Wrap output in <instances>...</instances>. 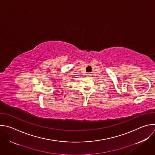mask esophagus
Instances as JSON below:
<instances>
[{"label":"esophagus","instance_id":"esophagus-1","mask_svg":"<svg viewBox=\"0 0 155 155\" xmlns=\"http://www.w3.org/2000/svg\"><path fill=\"white\" fill-rule=\"evenodd\" d=\"M91 75H92L91 74H86V76H87V77H90V76H91Z\"/></svg>","mask_w":155,"mask_h":155}]
</instances>
